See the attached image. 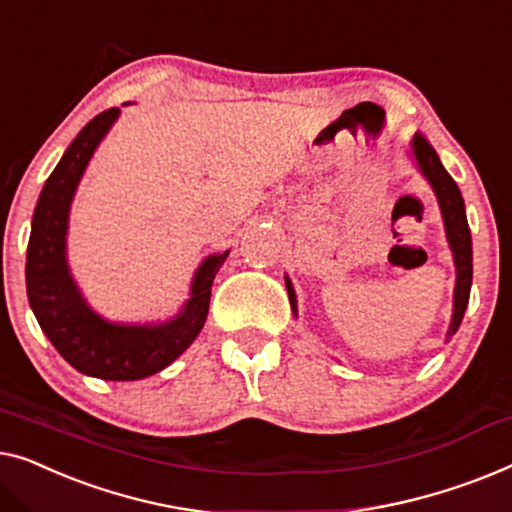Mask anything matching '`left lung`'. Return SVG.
<instances>
[{
  "label": "left lung",
  "mask_w": 512,
  "mask_h": 512,
  "mask_svg": "<svg viewBox=\"0 0 512 512\" xmlns=\"http://www.w3.org/2000/svg\"><path fill=\"white\" fill-rule=\"evenodd\" d=\"M413 157L417 167L422 169V174L434 187L438 204H441L445 232H448V241L452 253H455V266H457V285H455V313H452V325L448 336L455 334L464 320V311L469 306V294H471V280H473V248H471V229L466 222L464 211V199L459 192L457 183L452 181V176L445 171V167L438 160L434 146L424 134L417 132L413 136ZM287 294H290L292 311L297 313V297H294L292 283L285 278Z\"/></svg>",
  "instance_id": "1"
}]
</instances>
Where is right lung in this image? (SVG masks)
Wrapping results in <instances>:
<instances>
[{"mask_svg": "<svg viewBox=\"0 0 512 512\" xmlns=\"http://www.w3.org/2000/svg\"><path fill=\"white\" fill-rule=\"evenodd\" d=\"M118 113L120 109H109L95 115L48 176L34 208L25 276L27 297L43 334L74 369L102 380H141L169 366L197 338L208 315L213 278L229 250L199 266L192 299L167 325H113L90 311L69 276L64 236L76 185Z\"/></svg>", "mask_w": 512, "mask_h": 512, "instance_id": "right-lung-1", "label": "right lung"}]
</instances>
